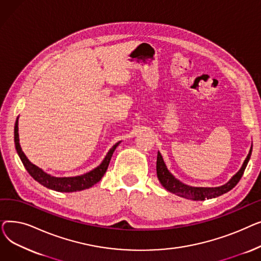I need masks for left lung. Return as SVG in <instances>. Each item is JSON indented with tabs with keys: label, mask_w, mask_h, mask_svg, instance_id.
Masks as SVG:
<instances>
[{
	"label": "left lung",
	"mask_w": 261,
	"mask_h": 261,
	"mask_svg": "<svg viewBox=\"0 0 261 261\" xmlns=\"http://www.w3.org/2000/svg\"><path fill=\"white\" fill-rule=\"evenodd\" d=\"M251 154H252V148L250 150L248 156H246L241 169L231 177L229 182H227L225 185L220 187H191L183 184L179 180H176L175 177L168 171L160 152H158V159H156V173L161 184L168 191H170V193L186 199L203 201L205 199H212V198L221 196L227 193V191H229L230 189L234 188L240 181L241 176L243 175V172L245 170L246 165H248Z\"/></svg>",
	"instance_id": "8db88e82"
}]
</instances>
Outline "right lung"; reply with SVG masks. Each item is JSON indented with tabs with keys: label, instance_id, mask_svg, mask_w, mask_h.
Instances as JSON below:
<instances>
[{
	"label": "right lung",
	"instance_id": "right-lung-1",
	"mask_svg": "<svg viewBox=\"0 0 261 261\" xmlns=\"http://www.w3.org/2000/svg\"><path fill=\"white\" fill-rule=\"evenodd\" d=\"M18 131H19V128H18V118H17L16 125H15V144H16L17 152L23 163L24 167L26 168L27 172H29L34 177V179L37 182H39L41 185H43L53 190L60 191V193H73V191H80V190L90 188L93 185H95L96 183H98L108 169L109 163H110V161H111L114 150L120 143V142L116 143L111 149H110L105 160L102 161V163L98 167H96L92 171L82 174V175H78V176L56 177V176H51V175L47 174L42 169L34 165V164L31 163L30 160L26 158V155L22 151L20 143H19Z\"/></svg>",
	"mask_w": 261,
	"mask_h": 261
}]
</instances>
